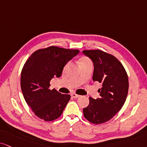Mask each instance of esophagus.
<instances>
[{"label": "esophagus", "mask_w": 147, "mask_h": 147, "mask_svg": "<svg viewBox=\"0 0 147 147\" xmlns=\"http://www.w3.org/2000/svg\"><path fill=\"white\" fill-rule=\"evenodd\" d=\"M71 97H74V98H78L80 96L79 95H77V94H76V93H71Z\"/></svg>", "instance_id": "1"}]
</instances>
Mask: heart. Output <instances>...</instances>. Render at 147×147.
<instances>
[{"label": "heart", "instance_id": "b5f03b06", "mask_svg": "<svg viewBox=\"0 0 147 147\" xmlns=\"http://www.w3.org/2000/svg\"><path fill=\"white\" fill-rule=\"evenodd\" d=\"M91 63V61H90V59L87 57H82V59H80V65H82V64H86V63ZM68 63L65 65V68L67 67Z\"/></svg>", "mask_w": 147, "mask_h": 147}]
</instances>
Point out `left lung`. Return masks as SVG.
<instances>
[{"label": "left lung", "instance_id": "1", "mask_svg": "<svg viewBox=\"0 0 147 147\" xmlns=\"http://www.w3.org/2000/svg\"><path fill=\"white\" fill-rule=\"evenodd\" d=\"M94 65L93 80L102 84L100 97H89V104L83 109L85 119L94 124L110 121L125 102L129 89L127 74L120 61L100 50H83Z\"/></svg>", "mask_w": 147, "mask_h": 147}]
</instances>
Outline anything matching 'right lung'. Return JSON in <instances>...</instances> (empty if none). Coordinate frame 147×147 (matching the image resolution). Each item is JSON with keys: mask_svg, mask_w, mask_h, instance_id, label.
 <instances>
[{"mask_svg": "<svg viewBox=\"0 0 147 147\" xmlns=\"http://www.w3.org/2000/svg\"><path fill=\"white\" fill-rule=\"evenodd\" d=\"M78 50L50 46L33 52L24 65L20 85L23 96L38 118L52 121L62 115L71 96L50 88L54 77H61L63 67Z\"/></svg>", "mask_w": 147, "mask_h": 147, "instance_id": "add662e5", "label": "right lung"}]
</instances>
